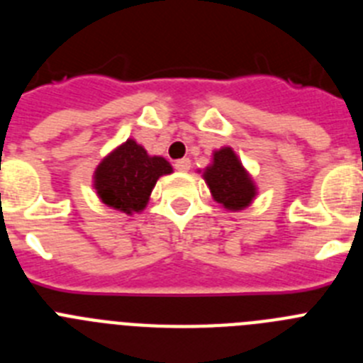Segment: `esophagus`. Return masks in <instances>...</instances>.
<instances>
[{
  "mask_svg": "<svg viewBox=\"0 0 363 363\" xmlns=\"http://www.w3.org/2000/svg\"><path fill=\"white\" fill-rule=\"evenodd\" d=\"M174 167H176V171H179V172H187L189 169H191V160H189V158L176 160V162H174Z\"/></svg>",
  "mask_w": 363,
  "mask_h": 363,
  "instance_id": "obj_1",
  "label": "esophagus"
}]
</instances>
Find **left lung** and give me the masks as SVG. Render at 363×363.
Returning <instances> with one entry per match:
<instances>
[{
	"label": "left lung",
	"instance_id": "left-lung-1",
	"mask_svg": "<svg viewBox=\"0 0 363 363\" xmlns=\"http://www.w3.org/2000/svg\"><path fill=\"white\" fill-rule=\"evenodd\" d=\"M201 176L211 189L214 201L233 213L249 207L258 194V187L251 174L230 147L214 150L213 162L209 167H205Z\"/></svg>",
	"mask_w": 363,
	"mask_h": 363
}]
</instances>
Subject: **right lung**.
<instances>
[{
    "label": "right lung",
    "instance_id": "obj_1",
    "mask_svg": "<svg viewBox=\"0 0 363 363\" xmlns=\"http://www.w3.org/2000/svg\"><path fill=\"white\" fill-rule=\"evenodd\" d=\"M171 172L172 167L165 158L150 156L129 138L99 162L92 187L101 203L133 216L145 209L156 182Z\"/></svg>",
    "mask_w": 363,
    "mask_h": 363
}]
</instances>
